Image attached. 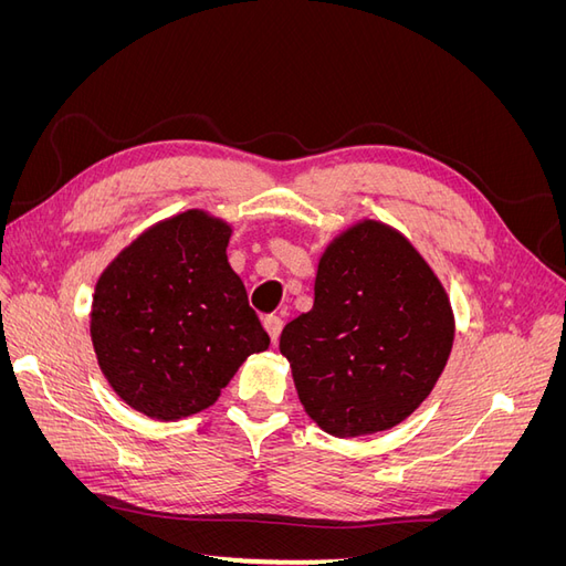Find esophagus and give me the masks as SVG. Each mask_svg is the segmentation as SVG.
<instances>
[{"label": "esophagus", "mask_w": 566, "mask_h": 566, "mask_svg": "<svg viewBox=\"0 0 566 566\" xmlns=\"http://www.w3.org/2000/svg\"><path fill=\"white\" fill-rule=\"evenodd\" d=\"M264 328H266V333H269V337H271V342L273 345H276L279 342V335H281V331H283V321L279 318V316H264Z\"/></svg>", "instance_id": "esophagus-1"}]
</instances>
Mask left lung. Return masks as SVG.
I'll use <instances>...</instances> for the list:
<instances>
[{"label":"left lung","mask_w":566,"mask_h":566,"mask_svg":"<svg viewBox=\"0 0 566 566\" xmlns=\"http://www.w3.org/2000/svg\"><path fill=\"white\" fill-rule=\"evenodd\" d=\"M453 312L406 238L361 221L323 252L312 312L290 321L281 354L321 430H389L427 399L453 347Z\"/></svg>","instance_id":"8db88e82"}]
</instances>
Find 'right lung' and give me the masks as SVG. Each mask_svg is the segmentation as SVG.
<instances>
[{"label":"right lung","mask_w":566,"mask_h":566,"mask_svg":"<svg viewBox=\"0 0 566 566\" xmlns=\"http://www.w3.org/2000/svg\"><path fill=\"white\" fill-rule=\"evenodd\" d=\"M231 227L188 210L148 229L101 273L92 342L117 397L179 420L217 401L269 335L227 260Z\"/></svg>","instance_id":"add662e5"}]
</instances>
